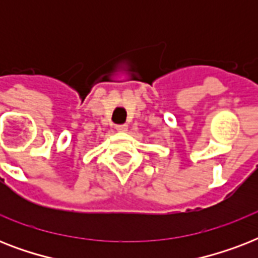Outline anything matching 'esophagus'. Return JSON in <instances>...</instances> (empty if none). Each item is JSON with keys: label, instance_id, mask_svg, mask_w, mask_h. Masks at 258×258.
Wrapping results in <instances>:
<instances>
[{"label": "esophagus", "instance_id": "34e87169", "mask_svg": "<svg viewBox=\"0 0 258 258\" xmlns=\"http://www.w3.org/2000/svg\"><path fill=\"white\" fill-rule=\"evenodd\" d=\"M116 130H117V131H120V133H125V131L128 130V125L125 124V123H124V124H117Z\"/></svg>", "mask_w": 258, "mask_h": 258}]
</instances>
